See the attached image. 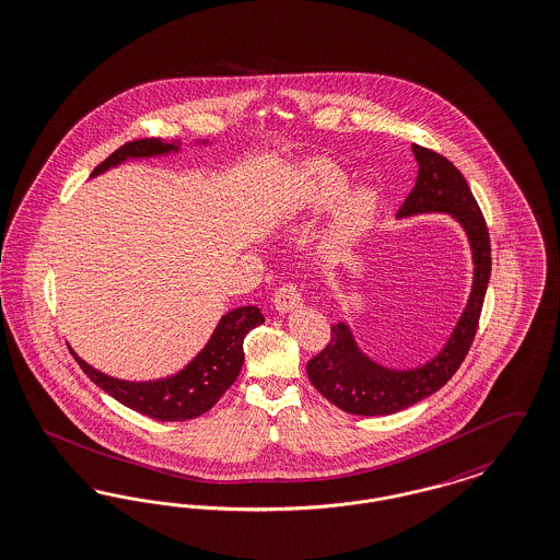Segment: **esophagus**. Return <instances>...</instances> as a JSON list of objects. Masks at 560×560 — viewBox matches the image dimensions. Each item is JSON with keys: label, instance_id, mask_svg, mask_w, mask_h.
I'll return each instance as SVG.
<instances>
[{"label": "esophagus", "instance_id": "obj_1", "mask_svg": "<svg viewBox=\"0 0 560 560\" xmlns=\"http://www.w3.org/2000/svg\"><path fill=\"white\" fill-rule=\"evenodd\" d=\"M273 305L280 314H289L294 312L303 305V299H301V292L296 291V287L292 284H284L282 289H278L273 294Z\"/></svg>", "mask_w": 560, "mask_h": 560}]
</instances>
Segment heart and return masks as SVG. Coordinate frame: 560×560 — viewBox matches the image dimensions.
<instances>
[{
    "label": "heart",
    "mask_w": 560,
    "mask_h": 560,
    "mask_svg": "<svg viewBox=\"0 0 560 560\" xmlns=\"http://www.w3.org/2000/svg\"><path fill=\"white\" fill-rule=\"evenodd\" d=\"M349 184L347 171L316 159L294 167L282 190L280 209L289 221H312L331 209L316 236L317 255L330 264L355 255L383 215L385 200L374 184Z\"/></svg>",
    "instance_id": "obj_1"
}]
</instances>
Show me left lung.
Instances as JSON below:
<instances>
[{
	"instance_id": "obj_1",
	"label": "left lung",
	"mask_w": 560,
	"mask_h": 560,
	"mask_svg": "<svg viewBox=\"0 0 560 560\" xmlns=\"http://www.w3.org/2000/svg\"><path fill=\"white\" fill-rule=\"evenodd\" d=\"M418 175L412 192L397 211V221L420 215H447L466 236L472 280L463 314L438 353L416 368H389L372 360L349 322L332 324L328 347L307 362V376L330 404L358 416L401 412L441 389L463 364L475 339L491 273V248L486 219L464 179L445 156L429 148L412 147Z\"/></svg>"
}]
</instances>
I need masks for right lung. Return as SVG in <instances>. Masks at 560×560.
Here are the masks:
<instances>
[{
    "mask_svg": "<svg viewBox=\"0 0 560 560\" xmlns=\"http://www.w3.org/2000/svg\"><path fill=\"white\" fill-rule=\"evenodd\" d=\"M209 140H195L192 147H211ZM179 140H136L113 152L102 165H97L92 177H97L106 171L115 170L129 161H144L167 154H179ZM266 322L259 307L244 305L236 307L219 317L215 330L211 332L207 345L184 365L177 374L148 381V383H131L113 378L94 365L81 360L71 349L77 364L92 378L104 393L115 397L119 404L150 416L161 422H182L192 420L196 416L211 410L219 397L234 385L244 364V337Z\"/></svg>",
    "mask_w": 560,
    "mask_h": 560,
    "instance_id": "add662e5",
    "label": "right lung"
}]
</instances>
